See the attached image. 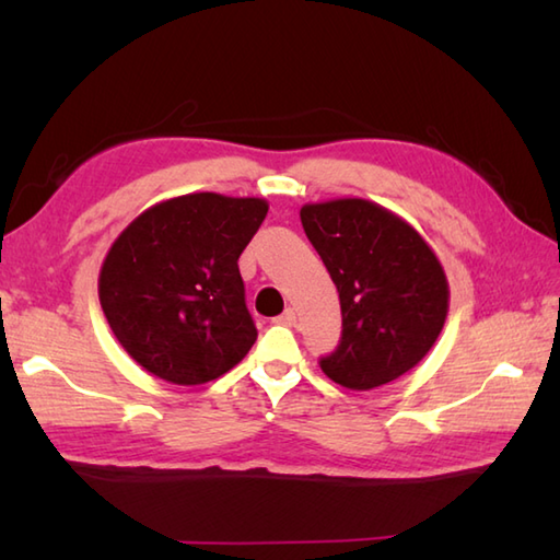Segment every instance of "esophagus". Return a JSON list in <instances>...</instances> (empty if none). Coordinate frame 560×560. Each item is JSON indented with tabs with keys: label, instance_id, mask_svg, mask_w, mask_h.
I'll list each match as a JSON object with an SVG mask.
<instances>
[{
	"label": "esophagus",
	"instance_id": "1",
	"mask_svg": "<svg viewBox=\"0 0 560 560\" xmlns=\"http://www.w3.org/2000/svg\"><path fill=\"white\" fill-rule=\"evenodd\" d=\"M277 325H287V327H293L295 325V311L293 307H289V311H283L277 319H273Z\"/></svg>",
	"mask_w": 560,
	"mask_h": 560
}]
</instances>
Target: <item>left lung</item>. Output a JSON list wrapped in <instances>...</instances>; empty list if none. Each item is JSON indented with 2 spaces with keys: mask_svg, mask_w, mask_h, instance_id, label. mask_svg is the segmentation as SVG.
Returning a JSON list of instances; mask_svg holds the SVG:
<instances>
[{
  "mask_svg": "<svg viewBox=\"0 0 560 560\" xmlns=\"http://www.w3.org/2000/svg\"><path fill=\"white\" fill-rule=\"evenodd\" d=\"M301 221L341 303V343L319 361L325 375L347 389H373L419 365L450 307L433 247L409 221L361 197L303 205Z\"/></svg>",
  "mask_w": 560,
  "mask_h": 560,
  "instance_id": "left-lung-1",
  "label": "left lung"
}]
</instances>
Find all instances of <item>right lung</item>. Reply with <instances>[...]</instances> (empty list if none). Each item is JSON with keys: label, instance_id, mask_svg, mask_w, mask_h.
I'll return each instance as SVG.
<instances>
[{"label": "right lung", "instance_id": "obj_1", "mask_svg": "<svg viewBox=\"0 0 560 560\" xmlns=\"http://www.w3.org/2000/svg\"><path fill=\"white\" fill-rule=\"evenodd\" d=\"M269 211L261 197L189 192L141 211L115 237L98 299L115 339L173 385H205L253 349L237 257Z\"/></svg>", "mask_w": 560, "mask_h": 560}]
</instances>
